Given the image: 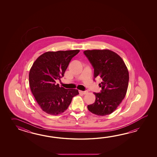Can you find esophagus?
Wrapping results in <instances>:
<instances>
[{"label":"esophagus","mask_w":157,"mask_h":157,"mask_svg":"<svg viewBox=\"0 0 157 157\" xmlns=\"http://www.w3.org/2000/svg\"><path fill=\"white\" fill-rule=\"evenodd\" d=\"M79 92H80V94H86L88 93V91L87 90H85V91H80Z\"/></svg>","instance_id":"1"}]
</instances>
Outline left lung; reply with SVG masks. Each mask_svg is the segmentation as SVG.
Instances as JSON below:
<instances>
[{"label":"left lung","instance_id":"8db88e82","mask_svg":"<svg viewBox=\"0 0 157 157\" xmlns=\"http://www.w3.org/2000/svg\"><path fill=\"white\" fill-rule=\"evenodd\" d=\"M93 67L94 80L102 79L99 83L100 93H94V103L88 105V110L98 116L113 113L125 97L129 75L124 60L117 53L108 49L88 50L83 52Z\"/></svg>","mask_w":157,"mask_h":157}]
</instances>
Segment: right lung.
I'll list each match as a JSON object with an SVG mask.
<instances>
[{
	"mask_svg": "<svg viewBox=\"0 0 157 157\" xmlns=\"http://www.w3.org/2000/svg\"><path fill=\"white\" fill-rule=\"evenodd\" d=\"M79 52H48L38 57L31 68L30 89L37 103L47 113L58 115L63 113L73 97L79 94L77 89H66L56 83V80L63 77L72 58Z\"/></svg>",
	"mask_w": 157,
	"mask_h": 157,
	"instance_id": "right-lung-1",
	"label": "right lung"
}]
</instances>
